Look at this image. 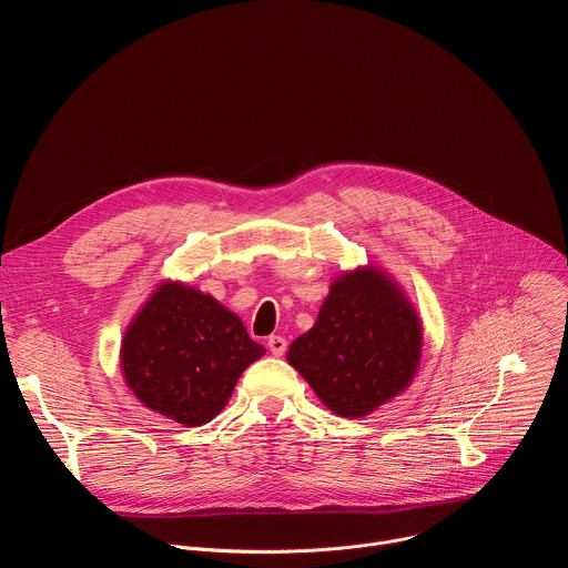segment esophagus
<instances>
[{
    "label": "esophagus",
    "instance_id": "1",
    "mask_svg": "<svg viewBox=\"0 0 568 568\" xmlns=\"http://www.w3.org/2000/svg\"><path fill=\"white\" fill-rule=\"evenodd\" d=\"M267 348H270L272 355L281 357V355H285V351H287V342H285V337H281V335H272V337L267 339Z\"/></svg>",
    "mask_w": 568,
    "mask_h": 568
}]
</instances>
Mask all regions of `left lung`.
Listing matches in <instances>:
<instances>
[{"instance_id":"left-lung-1","label":"left lung","mask_w":568,"mask_h":568,"mask_svg":"<svg viewBox=\"0 0 568 568\" xmlns=\"http://www.w3.org/2000/svg\"><path fill=\"white\" fill-rule=\"evenodd\" d=\"M420 351L416 307L368 265L335 278L314 326L292 342L287 362L331 412L364 418L412 384Z\"/></svg>"}]
</instances>
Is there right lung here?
Returning <instances> with one entry per match:
<instances>
[{"instance_id":"add662e5","label":"right lung","mask_w":568,"mask_h":568,"mask_svg":"<svg viewBox=\"0 0 568 568\" xmlns=\"http://www.w3.org/2000/svg\"><path fill=\"white\" fill-rule=\"evenodd\" d=\"M263 355L211 294L164 281L125 331L121 371L148 409L200 427L224 409L242 371Z\"/></svg>"}]
</instances>
